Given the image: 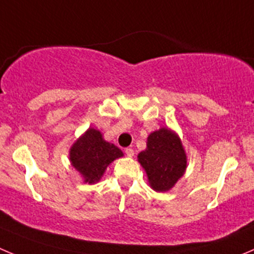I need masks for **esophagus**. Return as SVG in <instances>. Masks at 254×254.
Here are the masks:
<instances>
[{
	"instance_id": "34e87169",
	"label": "esophagus",
	"mask_w": 254,
	"mask_h": 254,
	"mask_svg": "<svg viewBox=\"0 0 254 254\" xmlns=\"http://www.w3.org/2000/svg\"><path fill=\"white\" fill-rule=\"evenodd\" d=\"M125 154H127V157H132L134 156V150H132L131 147H127V149H125Z\"/></svg>"
}]
</instances>
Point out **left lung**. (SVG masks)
Returning a JSON list of instances; mask_svg holds the SVG:
<instances>
[{"label": "left lung", "instance_id": "obj_1", "mask_svg": "<svg viewBox=\"0 0 254 254\" xmlns=\"http://www.w3.org/2000/svg\"><path fill=\"white\" fill-rule=\"evenodd\" d=\"M152 190L165 192L185 174L187 157L176 132L161 127L147 136L146 150L137 155Z\"/></svg>", "mask_w": 254, "mask_h": 254}]
</instances>
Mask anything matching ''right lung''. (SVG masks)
Wrapping results in <instances>:
<instances>
[{
    "label": "right lung",
    "instance_id": "1",
    "mask_svg": "<svg viewBox=\"0 0 254 254\" xmlns=\"http://www.w3.org/2000/svg\"><path fill=\"white\" fill-rule=\"evenodd\" d=\"M122 156V150L105 141L102 132L93 127H89L72 145L69 151L70 162L88 184L99 181L107 167Z\"/></svg>",
    "mask_w": 254,
    "mask_h": 254
}]
</instances>
